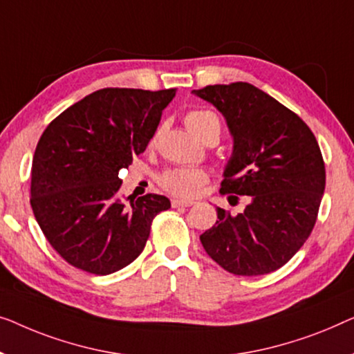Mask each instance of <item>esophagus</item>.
I'll list each match as a JSON object with an SVG mask.
<instances>
[{"label": "esophagus", "mask_w": 354, "mask_h": 354, "mask_svg": "<svg viewBox=\"0 0 354 354\" xmlns=\"http://www.w3.org/2000/svg\"><path fill=\"white\" fill-rule=\"evenodd\" d=\"M194 202L191 201H181V198H173L171 201V207L173 208H179V207H191Z\"/></svg>", "instance_id": "obj_1"}]
</instances>
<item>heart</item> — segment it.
I'll use <instances>...</instances> for the list:
<instances>
[{"mask_svg":"<svg viewBox=\"0 0 354 354\" xmlns=\"http://www.w3.org/2000/svg\"><path fill=\"white\" fill-rule=\"evenodd\" d=\"M186 127L198 139H202L203 134L210 129L220 131V120L210 111H192L186 117ZM205 181L207 173L198 168H175L160 176L162 187L178 197H194Z\"/></svg>","mask_w":354,"mask_h":354,"instance_id":"obj_1","label":"heart"}]
</instances>
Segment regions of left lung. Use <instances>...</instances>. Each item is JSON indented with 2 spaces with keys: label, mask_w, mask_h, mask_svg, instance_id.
I'll list each match as a JSON object with an SVG mask.
<instances>
[{
  "label": "left lung",
  "mask_w": 354,
  "mask_h": 354,
  "mask_svg": "<svg viewBox=\"0 0 354 354\" xmlns=\"http://www.w3.org/2000/svg\"><path fill=\"white\" fill-rule=\"evenodd\" d=\"M192 94L215 106L232 136L223 194L247 196L241 213L216 207L201 236L208 257L236 276L268 274L300 250L326 187L321 149L297 113L250 83L210 84Z\"/></svg>",
  "instance_id": "1"
}]
</instances>
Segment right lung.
<instances>
[{"mask_svg": "<svg viewBox=\"0 0 354 354\" xmlns=\"http://www.w3.org/2000/svg\"><path fill=\"white\" fill-rule=\"evenodd\" d=\"M176 89L104 88L49 123L32 162V208L54 250L91 274H112L146 247L165 196L122 197L118 171L146 151Z\"/></svg>", "mask_w": 354, "mask_h": 354, "instance_id": "right-lung-1", "label": "right lung"}]
</instances>
